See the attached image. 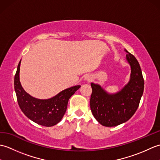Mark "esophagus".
<instances>
[{"mask_svg": "<svg viewBox=\"0 0 160 160\" xmlns=\"http://www.w3.org/2000/svg\"><path fill=\"white\" fill-rule=\"evenodd\" d=\"M87 80H89V78H87Z\"/></svg>", "mask_w": 160, "mask_h": 160, "instance_id": "esophagus-1", "label": "esophagus"}]
</instances>
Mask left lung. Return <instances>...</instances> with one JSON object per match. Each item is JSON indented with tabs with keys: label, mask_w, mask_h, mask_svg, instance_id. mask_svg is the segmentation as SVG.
Segmentation results:
<instances>
[{
	"label": "left lung",
	"mask_w": 160,
	"mask_h": 160,
	"mask_svg": "<svg viewBox=\"0 0 160 160\" xmlns=\"http://www.w3.org/2000/svg\"><path fill=\"white\" fill-rule=\"evenodd\" d=\"M131 67V80L120 92L109 95L98 84H91L90 107L94 118L104 127H111L128 120L138 109L144 91V78L138 61L126 50Z\"/></svg>",
	"instance_id": "1"
}]
</instances>
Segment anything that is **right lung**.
Listing matches in <instances>:
<instances>
[{
  "label": "right lung",
  "mask_w": 160,
  "mask_h": 160,
  "mask_svg": "<svg viewBox=\"0 0 160 160\" xmlns=\"http://www.w3.org/2000/svg\"><path fill=\"white\" fill-rule=\"evenodd\" d=\"M20 61L14 77V89L20 109L27 117L38 124L47 127L56 125L62 120L65 113L69 99L80 85L70 87L48 100L33 98L25 92L20 84Z\"/></svg>",
  "instance_id": "obj_1"
}]
</instances>
